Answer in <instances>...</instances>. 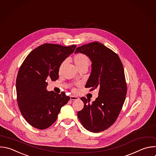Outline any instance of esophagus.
Wrapping results in <instances>:
<instances>
[{
	"mask_svg": "<svg viewBox=\"0 0 156 156\" xmlns=\"http://www.w3.org/2000/svg\"><path fill=\"white\" fill-rule=\"evenodd\" d=\"M79 98L77 97V96H75V95H71L70 96V100H78Z\"/></svg>",
	"mask_w": 156,
	"mask_h": 156,
	"instance_id": "obj_1",
	"label": "esophagus"
}]
</instances>
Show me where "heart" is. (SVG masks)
<instances>
[{"label":"heart","mask_w":156,"mask_h":156,"mask_svg":"<svg viewBox=\"0 0 156 156\" xmlns=\"http://www.w3.org/2000/svg\"><path fill=\"white\" fill-rule=\"evenodd\" d=\"M72 61H73L76 68L78 70L80 69H81V68L87 69V67H89V66L90 65V59L89 58V57L84 54H81V53L75 55L74 57L73 58ZM66 64V61H63L61 64V65L59 67V73H61Z\"/></svg>","instance_id":"1"}]
</instances>
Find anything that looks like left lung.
<instances>
[{
	"label": "left lung",
	"mask_w": 156,
	"mask_h": 156,
	"mask_svg": "<svg viewBox=\"0 0 156 156\" xmlns=\"http://www.w3.org/2000/svg\"><path fill=\"white\" fill-rule=\"evenodd\" d=\"M75 54L89 57L91 72L86 87L98 88V96L90 103L86 97L83 110L77 113L83 127L92 132H100L112 126L122 108L127 94V85L122 64L119 56L98 42H92L76 48Z\"/></svg>",
	"instance_id": "8db88e82"
}]
</instances>
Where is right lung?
I'll return each mask as SVG.
<instances>
[{
  "mask_svg": "<svg viewBox=\"0 0 156 156\" xmlns=\"http://www.w3.org/2000/svg\"><path fill=\"white\" fill-rule=\"evenodd\" d=\"M76 47L43 44L31 51L22 64L16 78L17 101L22 115L32 127L48 128L69 101L64 92L48 91L47 80L58 79L61 64Z\"/></svg>",
  "mask_w": 156,
  "mask_h": 156,
  "instance_id": "1",
  "label": "right lung"
}]
</instances>
